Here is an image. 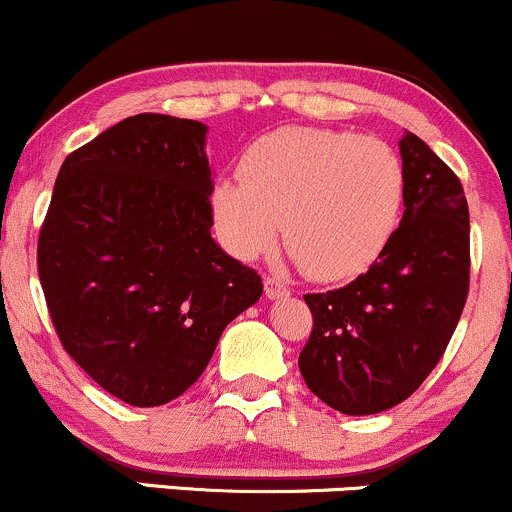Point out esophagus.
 <instances>
[{"mask_svg":"<svg viewBox=\"0 0 512 512\" xmlns=\"http://www.w3.org/2000/svg\"><path fill=\"white\" fill-rule=\"evenodd\" d=\"M263 290H266L268 300H283V297L290 295V290H287V287L280 283V280H275V278L263 280Z\"/></svg>","mask_w":512,"mask_h":512,"instance_id":"obj_1","label":"esophagus"}]
</instances>
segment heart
Instances as JSON below:
<instances>
[{"instance_id":"b5f03b06","label":"heart","mask_w":512,"mask_h":512,"mask_svg":"<svg viewBox=\"0 0 512 512\" xmlns=\"http://www.w3.org/2000/svg\"><path fill=\"white\" fill-rule=\"evenodd\" d=\"M239 179H220L210 210L232 256L283 244L307 278L346 280L380 258L399 227L406 171L387 142L348 130L280 128L246 149Z\"/></svg>"}]
</instances>
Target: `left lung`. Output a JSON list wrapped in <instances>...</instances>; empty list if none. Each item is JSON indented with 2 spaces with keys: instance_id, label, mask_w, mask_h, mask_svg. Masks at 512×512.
Here are the masks:
<instances>
[{
  "instance_id": "8db88e82",
  "label": "left lung",
  "mask_w": 512,
  "mask_h": 512,
  "mask_svg": "<svg viewBox=\"0 0 512 512\" xmlns=\"http://www.w3.org/2000/svg\"><path fill=\"white\" fill-rule=\"evenodd\" d=\"M406 200L387 249L353 283L304 295L314 329L300 353L307 387L346 416L401 404L445 353L469 290L462 183L421 137L399 142Z\"/></svg>"
}]
</instances>
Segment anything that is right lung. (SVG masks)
Masks as SVG:
<instances>
[{
	"label": "right lung",
	"instance_id": "right-lung-1",
	"mask_svg": "<svg viewBox=\"0 0 512 512\" xmlns=\"http://www.w3.org/2000/svg\"><path fill=\"white\" fill-rule=\"evenodd\" d=\"M208 125L140 113L60 166L38 275L62 346L130 406L176 399L263 292L212 239Z\"/></svg>",
	"mask_w": 512,
	"mask_h": 512
}]
</instances>
